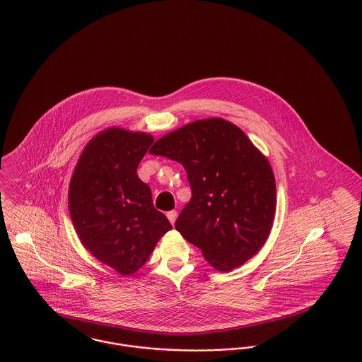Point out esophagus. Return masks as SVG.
<instances>
[{"label": "esophagus", "instance_id": "obj_1", "mask_svg": "<svg viewBox=\"0 0 362 362\" xmlns=\"http://www.w3.org/2000/svg\"><path fill=\"white\" fill-rule=\"evenodd\" d=\"M167 217H168L170 223L174 224L175 220H177V210H170V211H167Z\"/></svg>", "mask_w": 362, "mask_h": 362}]
</instances>
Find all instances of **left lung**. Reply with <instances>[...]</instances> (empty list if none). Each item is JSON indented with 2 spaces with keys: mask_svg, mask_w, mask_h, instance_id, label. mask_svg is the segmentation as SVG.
I'll return each instance as SVG.
<instances>
[{
  "mask_svg": "<svg viewBox=\"0 0 362 362\" xmlns=\"http://www.w3.org/2000/svg\"><path fill=\"white\" fill-rule=\"evenodd\" d=\"M149 153L185 168L192 197L175 228L213 267L228 272L258 252L273 224L276 182L266 157L238 127L199 119L160 138Z\"/></svg>",
  "mask_w": 362,
  "mask_h": 362,
  "instance_id": "1",
  "label": "left lung"
}]
</instances>
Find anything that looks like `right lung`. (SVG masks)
Returning <instances> with one entry per match:
<instances>
[{"instance_id": "1", "label": "right lung", "mask_w": 362, "mask_h": 362, "mask_svg": "<svg viewBox=\"0 0 362 362\" xmlns=\"http://www.w3.org/2000/svg\"><path fill=\"white\" fill-rule=\"evenodd\" d=\"M152 144L144 132L105 129L82 152L69 185V214L82 244L121 274L141 269L173 228L136 174Z\"/></svg>"}]
</instances>
